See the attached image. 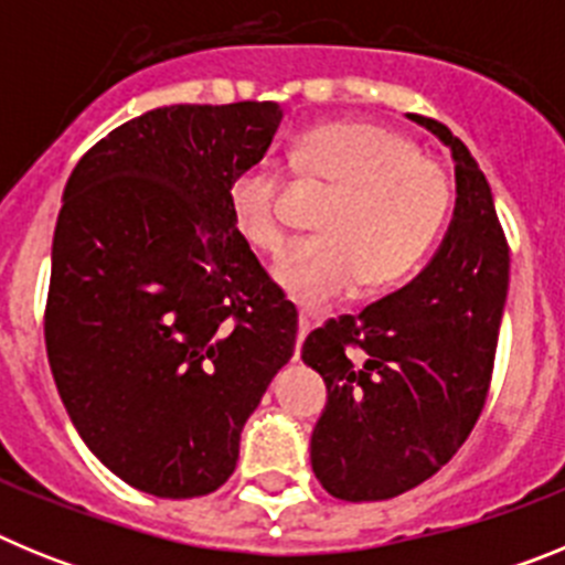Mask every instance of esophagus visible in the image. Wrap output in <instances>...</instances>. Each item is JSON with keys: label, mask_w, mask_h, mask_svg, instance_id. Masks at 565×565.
<instances>
[{"label": "esophagus", "mask_w": 565, "mask_h": 565, "mask_svg": "<svg viewBox=\"0 0 565 565\" xmlns=\"http://www.w3.org/2000/svg\"><path fill=\"white\" fill-rule=\"evenodd\" d=\"M313 328V317L311 313H299V326H297V353H299V348H302V342H306V337H308V331H311Z\"/></svg>", "instance_id": "34e87169"}]
</instances>
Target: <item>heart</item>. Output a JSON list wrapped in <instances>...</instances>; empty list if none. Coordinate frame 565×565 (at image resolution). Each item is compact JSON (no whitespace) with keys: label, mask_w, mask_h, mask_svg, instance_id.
<instances>
[{"label":"heart","mask_w":565,"mask_h":565,"mask_svg":"<svg viewBox=\"0 0 565 565\" xmlns=\"http://www.w3.org/2000/svg\"><path fill=\"white\" fill-rule=\"evenodd\" d=\"M297 178L333 189L317 221L319 237L297 243L274 263L294 302L326 306L367 282L387 291L411 277L436 243L450 209V178L411 138L373 121H331L302 132L288 149ZM228 212L259 252L286 239L277 174L239 169L228 183Z\"/></svg>","instance_id":"obj_1"}]
</instances>
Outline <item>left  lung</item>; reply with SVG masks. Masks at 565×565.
I'll use <instances>...</instances> for the list:
<instances>
[{"instance_id": "left-lung-1", "label": "left lung", "mask_w": 565, "mask_h": 565, "mask_svg": "<svg viewBox=\"0 0 565 565\" xmlns=\"http://www.w3.org/2000/svg\"><path fill=\"white\" fill-rule=\"evenodd\" d=\"M456 161V212L441 246L398 291L308 333L302 362L326 379L311 467L342 501H387L436 476L487 402L509 288L495 201L461 138L411 115Z\"/></svg>"}]
</instances>
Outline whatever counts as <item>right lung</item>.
<instances>
[{
    "label": "right lung",
    "instance_id": "right-lung-1",
    "mask_svg": "<svg viewBox=\"0 0 565 565\" xmlns=\"http://www.w3.org/2000/svg\"><path fill=\"white\" fill-rule=\"evenodd\" d=\"M274 102L174 104L102 138L70 174L50 254V371L89 452L158 498L209 495L291 359L297 311L228 212Z\"/></svg>",
    "mask_w": 565,
    "mask_h": 565
}]
</instances>
